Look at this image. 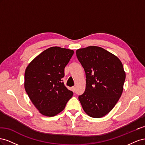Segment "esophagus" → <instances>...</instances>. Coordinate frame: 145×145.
<instances>
[{
    "instance_id": "1",
    "label": "esophagus",
    "mask_w": 145,
    "mask_h": 145,
    "mask_svg": "<svg viewBox=\"0 0 145 145\" xmlns=\"http://www.w3.org/2000/svg\"><path fill=\"white\" fill-rule=\"evenodd\" d=\"M75 90H76V88L74 87V86L72 87V91L74 92H74H75Z\"/></svg>"
}]
</instances>
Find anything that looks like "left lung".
Here are the masks:
<instances>
[{"mask_svg":"<svg viewBox=\"0 0 145 145\" xmlns=\"http://www.w3.org/2000/svg\"><path fill=\"white\" fill-rule=\"evenodd\" d=\"M86 74V88L78 100L89 116L101 118L110 112L120 98L126 74L117 57L103 48L90 46L76 51Z\"/></svg>","mask_w":145,"mask_h":145,"instance_id":"8db88e82","label":"left lung"}]
</instances>
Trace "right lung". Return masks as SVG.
Instances as JSON below:
<instances>
[{
    "mask_svg": "<svg viewBox=\"0 0 145 145\" xmlns=\"http://www.w3.org/2000/svg\"><path fill=\"white\" fill-rule=\"evenodd\" d=\"M74 54L72 50L53 46L36 57L25 72L24 86L29 99L40 114L53 117L62 112L73 93L62 78Z\"/></svg>",
    "mask_w": 145,
    "mask_h": 145,
    "instance_id": "obj_1",
    "label": "right lung"
}]
</instances>
